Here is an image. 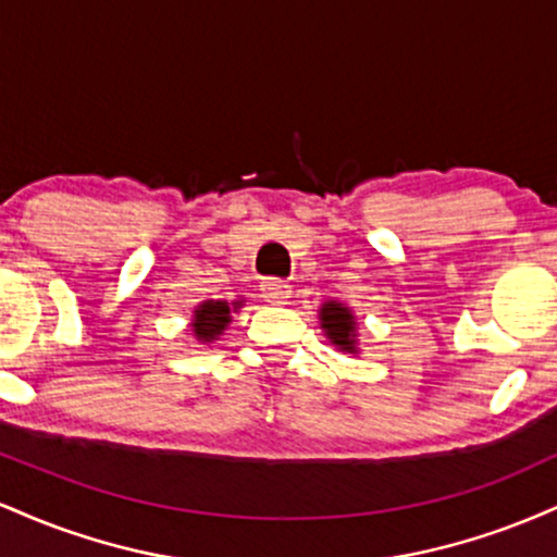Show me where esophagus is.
<instances>
[{
  "label": "esophagus",
  "mask_w": 557,
  "mask_h": 557,
  "mask_svg": "<svg viewBox=\"0 0 557 557\" xmlns=\"http://www.w3.org/2000/svg\"><path fill=\"white\" fill-rule=\"evenodd\" d=\"M261 296H264L267 304L283 306V304H287V298H290V285H287L285 280L270 277L261 283Z\"/></svg>",
  "instance_id": "34e87169"
}]
</instances>
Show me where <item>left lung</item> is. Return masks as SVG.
Instances as JSON below:
<instances>
[{"mask_svg":"<svg viewBox=\"0 0 557 557\" xmlns=\"http://www.w3.org/2000/svg\"><path fill=\"white\" fill-rule=\"evenodd\" d=\"M319 317H322V327H324V332H327L330 341L335 343L341 350L354 354L356 350L354 314H350V311L341 304H324L322 311H319Z\"/></svg>","mask_w":557,"mask_h":557,"instance_id":"obj_1","label":"left lung"}]
</instances>
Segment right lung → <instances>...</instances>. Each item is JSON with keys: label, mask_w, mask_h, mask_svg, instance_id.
I'll list each match as a JSON object with an SVG mask.
<instances>
[{"label": "right lung", "mask_w": 557, "mask_h": 557, "mask_svg": "<svg viewBox=\"0 0 557 557\" xmlns=\"http://www.w3.org/2000/svg\"><path fill=\"white\" fill-rule=\"evenodd\" d=\"M230 322V306L225 300H203L194 319V332L198 341L212 343Z\"/></svg>", "instance_id": "right-lung-1"}]
</instances>
